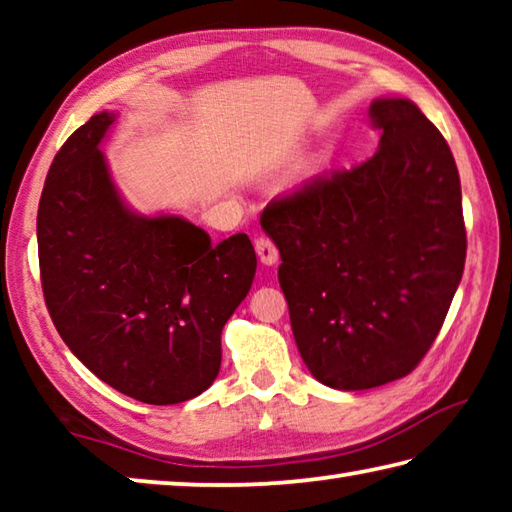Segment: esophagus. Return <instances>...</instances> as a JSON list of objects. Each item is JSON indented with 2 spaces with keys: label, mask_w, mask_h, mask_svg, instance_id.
Listing matches in <instances>:
<instances>
[{
  "label": "esophagus",
  "mask_w": 512,
  "mask_h": 512,
  "mask_svg": "<svg viewBox=\"0 0 512 512\" xmlns=\"http://www.w3.org/2000/svg\"><path fill=\"white\" fill-rule=\"evenodd\" d=\"M255 250L264 266H273V264H277V259H280V250H277V246L268 237H259L255 241Z\"/></svg>",
  "instance_id": "34e87169"
}]
</instances>
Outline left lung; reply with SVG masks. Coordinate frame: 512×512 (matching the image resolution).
Returning a JSON list of instances; mask_svg holds the SVG:
<instances>
[{"mask_svg":"<svg viewBox=\"0 0 512 512\" xmlns=\"http://www.w3.org/2000/svg\"><path fill=\"white\" fill-rule=\"evenodd\" d=\"M379 149L275 198L262 228L300 357L320 384L366 391L406 377L461 284V178L445 137L409 99L370 103Z\"/></svg>","mask_w":512,"mask_h":512,"instance_id":"8db88e82","label":"left lung"}]
</instances>
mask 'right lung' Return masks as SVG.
Wrapping results in <instances>:
<instances>
[{
  "label": "right lung",
  "mask_w": 512,
  "mask_h": 512,
  "mask_svg": "<svg viewBox=\"0 0 512 512\" xmlns=\"http://www.w3.org/2000/svg\"><path fill=\"white\" fill-rule=\"evenodd\" d=\"M117 112H99L51 162L38 207L40 280L60 339L115 391L178 404L212 386L221 332L253 287L255 248L212 244L183 216L128 207L99 149Z\"/></svg>",
  "instance_id": "obj_1"
}]
</instances>
